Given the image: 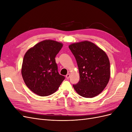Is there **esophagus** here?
<instances>
[{"instance_id": "obj_1", "label": "esophagus", "mask_w": 132, "mask_h": 132, "mask_svg": "<svg viewBox=\"0 0 132 132\" xmlns=\"http://www.w3.org/2000/svg\"><path fill=\"white\" fill-rule=\"evenodd\" d=\"M66 78L67 79H68L69 78V77H70V74L69 73H68V74H67V75H66Z\"/></svg>"}]
</instances>
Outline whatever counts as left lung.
I'll return each mask as SVG.
<instances>
[{
	"label": "left lung",
	"mask_w": 132,
	"mask_h": 132,
	"mask_svg": "<svg viewBox=\"0 0 132 132\" xmlns=\"http://www.w3.org/2000/svg\"><path fill=\"white\" fill-rule=\"evenodd\" d=\"M69 48L77 61L80 79L73 85L74 89L84 97L96 96L110 80V63L107 54L88 41L72 43Z\"/></svg>",
	"instance_id": "left-lung-1"
}]
</instances>
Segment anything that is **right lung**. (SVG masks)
<instances>
[{"instance_id":"obj_1","label":"right lung","mask_w":132,"mask_h":132,"mask_svg":"<svg viewBox=\"0 0 132 132\" xmlns=\"http://www.w3.org/2000/svg\"><path fill=\"white\" fill-rule=\"evenodd\" d=\"M63 45L52 40L39 42L30 48L23 57L21 74L25 84L40 96L54 93L65 77L60 75L55 57Z\"/></svg>"}]
</instances>
